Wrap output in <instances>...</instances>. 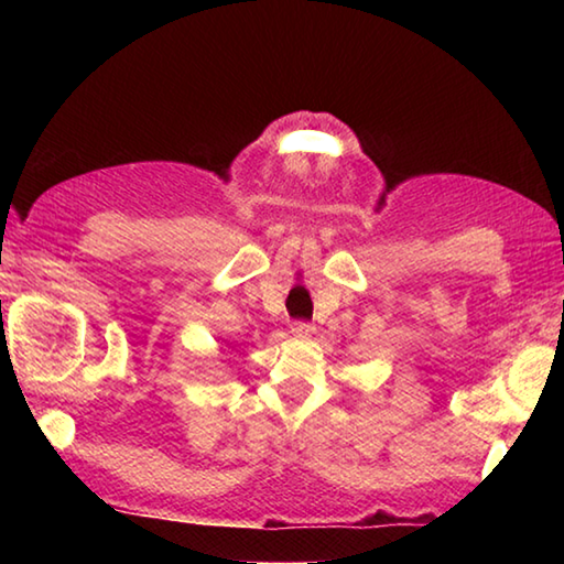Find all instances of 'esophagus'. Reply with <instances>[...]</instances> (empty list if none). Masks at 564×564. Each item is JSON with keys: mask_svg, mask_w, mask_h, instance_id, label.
<instances>
[{"mask_svg": "<svg viewBox=\"0 0 564 564\" xmlns=\"http://www.w3.org/2000/svg\"><path fill=\"white\" fill-rule=\"evenodd\" d=\"M311 330H313V323H308V321H293L291 323L293 336H308Z\"/></svg>", "mask_w": 564, "mask_h": 564, "instance_id": "esophagus-1", "label": "esophagus"}]
</instances>
